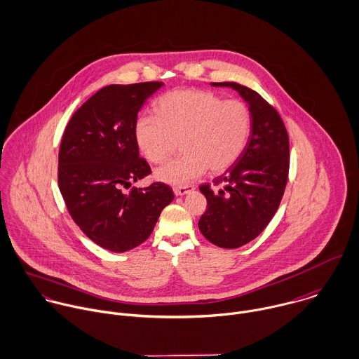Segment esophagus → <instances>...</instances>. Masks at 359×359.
Returning a JSON list of instances; mask_svg holds the SVG:
<instances>
[{
    "label": "esophagus",
    "instance_id": "34e87169",
    "mask_svg": "<svg viewBox=\"0 0 359 359\" xmlns=\"http://www.w3.org/2000/svg\"><path fill=\"white\" fill-rule=\"evenodd\" d=\"M192 191H195V187H194V185H185V187L174 188V194H175L177 196H184V195H187V194H189V192H192Z\"/></svg>",
    "mask_w": 359,
    "mask_h": 359
}]
</instances>
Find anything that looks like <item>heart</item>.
I'll return each mask as SVG.
<instances>
[{
  "label": "heart",
  "mask_w": 359,
  "mask_h": 359,
  "mask_svg": "<svg viewBox=\"0 0 359 359\" xmlns=\"http://www.w3.org/2000/svg\"><path fill=\"white\" fill-rule=\"evenodd\" d=\"M156 117L142 116L135 122V139L143 157L164 163L175 150L180 158L156 171L161 182L184 187L202 177L208 168L220 174L242 156L252 129L249 107L237 99L223 100L209 90L178 89L163 95L154 106Z\"/></svg>",
  "instance_id": "b5f03b06"
}]
</instances>
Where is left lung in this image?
Returning <instances> with one entry per match:
<instances>
[{
    "instance_id": "1",
    "label": "left lung",
    "mask_w": 359,
    "mask_h": 359,
    "mask_svg": "<svg viewBox=\"0 0 359 359\" xmlns=\"http://www.w3.org/2000/svg\"><path fill=\"white\" fill-rule=\"evenodd\" d=\"M231 88L248 103L252 129L238 161L223 175L199 187L208 208L199 230L212 243L236 249L256 238L276 215L290 170L288 133L280 114L257 92L236 82L212 83Z\"/></svg>"
}]
</instances>
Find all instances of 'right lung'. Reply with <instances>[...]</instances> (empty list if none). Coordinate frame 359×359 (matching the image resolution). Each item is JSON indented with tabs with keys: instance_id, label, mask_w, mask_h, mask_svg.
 Returning <instances> with one entry per match:
<instances>
[{
	"instance_id": "1",
	"label": "right lung",
	"mask_w": 359,
	"mask_h": 359,
	"mask_svg": "<svg viewBox=\"0 0 359 359\" xmlns=\"http://www.w3.org/2000/svg\"><path fill=\"white\" fill-rule=\"evenodd\" d=\"M163 85L106 86L76 110L62 135L58 187L67 209L89 238L111 252H126L149 238L174 199L163 182L123 192L151 172L139 157L135 122Z\"/></svg>"
}]
</instances>
